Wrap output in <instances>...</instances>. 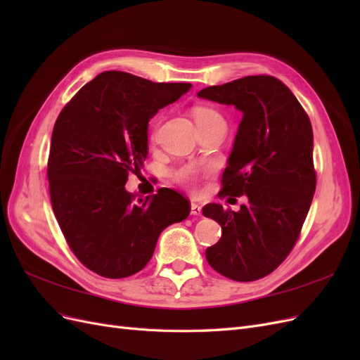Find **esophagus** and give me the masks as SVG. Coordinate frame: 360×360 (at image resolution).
<instances>
[{
  "instance_id": "esophagus-1",
  "label": "esophagus",
  "mask_w": 360,
  "mask_h": 360,
  "mask_svg": "<svg viewBox=\"0 0 360 360\" xmlns=\"http://www.w3.org/2000/svg\"><path fill=\"white\" fill-rule=\"evenodd\" d=\"M191 214L200 216L201 214V205L197 202H191Z\"/></svg>"
}]
</instances>
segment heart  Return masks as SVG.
Instances as JSON below:
<instances>
[{
	"instance_id": "heart-1",
	"label": "heart",
	"mask_w": 360,
	"mask_h": 360,
	"mask_svg": "<svg viewBox=\"0 0 360 360\" xmlns=\"http://www.w3.org/2000/svg\"><path fill=\"white\" fill-rule=\"evenodd\" d=\"M195 120H197V124H202V123H209V122H216V120H222V117L217 114L213 110H209V108H198V110H195ZM156 136V130H155V135ZM195 177V169L191 167L186 168H181L176 172V179L179 181H191Z\"/></svg>"
}]
</instances>
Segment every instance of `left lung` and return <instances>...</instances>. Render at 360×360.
<instances>
[{"instance_id": "1", "label": "left lung", "mask_w": 360, "mask_h": 360, "mask_svg": "<svg viewBox=\"0 0 360 360\" xmlns=\"http://www.w3.org/2000/svg\"><path fill=\"white\" fill-rule=\"evenodd\" d=\"M198 97L243 114L221 195L248 197L238 212L204 205L202 214L222 226L205 258L233 281H257L287 258L309 212L317 181L309 117L288 86L267 75L207 86Z\"/></svg>"}]
</instances>
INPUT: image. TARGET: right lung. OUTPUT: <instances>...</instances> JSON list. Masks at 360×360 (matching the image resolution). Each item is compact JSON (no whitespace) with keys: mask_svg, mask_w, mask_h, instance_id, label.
<instances>
[{"mask_svg":"<svg viewBox=\"0 0 360 360\" xmlns=\"http://www.w3.org/2000/svg\"><path fill=\"white\" fill-rule=\"evenodd\" d=\"M191 86L110 70L85 84L60 112L48 159L51 202L68 245L94 274L135 275L160 233L189 216V201L176 191L162 188L135 200L124 184L147 159L150 120Z\"/></svg>","mask_w":360,"mask_h":360,"instance_id":"1","label":"right lung"}]
</instances>
